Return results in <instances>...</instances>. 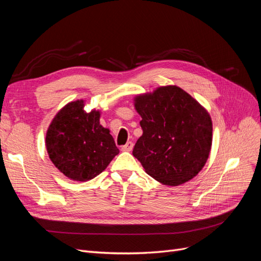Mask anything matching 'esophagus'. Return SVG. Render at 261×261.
Masks as SVG:
<instances>
[{
  "label": "esophagus",
  "instance_id": "esophagus-1",
  "mask_svg": "<svg viewBox=\"0 0 261 261\" xmlns=\"http://www.w3.org/2000/svg\"><path fill=\"white\" fill-rule=\"evenodd\" d=\"M133 147H134V144L132 143V141H128L127 144L122 147V150H123V151H132Z\"/></svg>",
  "mask_w": 261,
  "mask_h": 261
}]
</instances>
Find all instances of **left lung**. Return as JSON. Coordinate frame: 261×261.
<instances>
[{"label": "left lung", "mask_w": 261, "mask_h": 261, "mask_svg": "<svg viewBox=\"0 0 261 261\" xmlns=\"http://www.w3.org/2000/svg\"><path fill=\"white\" fill-rule=\"evenodd\" d=\"M134 101L143 135L133 155L147 174L169 186L195 177L206 164L212 144L207 110L177 86L159 87Z\"/></svg>", "instance_id": "8db88e82"}]
</instances>
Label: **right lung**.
<instances>
[{"label": "right lung", "instance_id": "right-lung-1", "mask_svg": "<svg viewBox=\"0 0 261 261\" xmlns=\"http://www.w3.org/2000/svg\"><path fill=\"white\" fill-rule=\"evenodd\" d=\"M84 107V100H76L62 108L45 136L52 163L66 177L80 181L99 175L120 152L110 130L100 124V111L86 112Z\"/></svg>", "mask_w": 261, "mask_h": 261}]
</instances>
